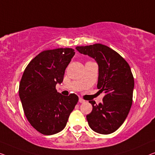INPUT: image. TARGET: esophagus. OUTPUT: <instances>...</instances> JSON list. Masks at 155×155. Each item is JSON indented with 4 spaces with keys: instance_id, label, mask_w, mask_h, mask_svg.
I'll return each instance as SVG.
<instances>
[{
    "instance_id": "1",
    "label": "esophagus",
    "mask_w": 155,
    "mask_h": 155,
    "mask_svg": "<svg viewBox=\"0 0 155 155\" xmlns=\"http://www.w3.org/2000/svg\"><path fill=\"white\" fill-rule=\"evenodd\" d=\"M78 102H79L80 103H84V102H85V100L84 99H82L81 97H80V98L78 99Z\"/></svg>"
}]
</instances>
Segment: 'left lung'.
<instances>
[{
  "instance_id": "1",
  "label": "left lung",
  "mask_w": 155,
  "mask_h": 155,
  "mask_svg": "<svg viewBox=\"0 0 155 155\" xmlns=\"http://www.w3.org/2000/svg\"><path fill=\"white\" fill-rule=\"evenodd\" d=\"M80 53L94 59L98 65L97 88L105 95L98 104L89 101L93 110L86 116L91 129L100 134L116 131L132 105L134 78L127 62L114 50L97 43L77 46Z\"/></svg>"
}]
</instances>
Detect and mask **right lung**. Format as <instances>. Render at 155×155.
Wrapping results in <instances>:
<instances>
[{"instance_id": "1", "label": "right lung", "mask_w": 155, "mask_h": 155, "mask_svg": "<svg viewBox=\"0 0 155 155\" xmlns=\"http://www.w3.org/2000/svg\"><path fill=\"white\" fill-rule=\"evenodd\" d=\"M72 48L44 51L29 63L24 71L19 95L27 120L46 136L64 129L78 101L76 94L64 96L56 84L63 81L64 71L74 55Z\"/></svg>"}]
</instances>
